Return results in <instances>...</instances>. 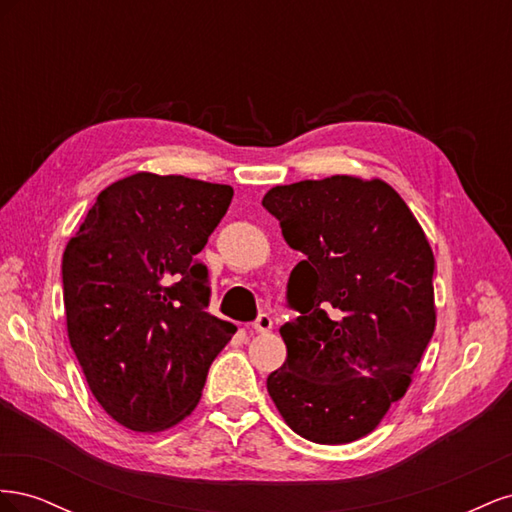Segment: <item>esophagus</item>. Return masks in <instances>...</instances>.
Masks as SVG:
<instances>
[{
  "instance_id": "34e87169",
  "label": "esophagus",
  "mask_w": 512,
  "mask_h": 512,
  "mask_svg": "<svg viewBox=\"0 0 512 512\" xmlns=\"http://www.w3.org/2000/svg\"><path fill=\"white\" fill-rule=\"evenodd\" d=\"M252 329H254L256 333H269V331L273 329V320H271V316H267V314H260V316L256 318V322L252 324Z\"/></svg>"
}]
</instances>
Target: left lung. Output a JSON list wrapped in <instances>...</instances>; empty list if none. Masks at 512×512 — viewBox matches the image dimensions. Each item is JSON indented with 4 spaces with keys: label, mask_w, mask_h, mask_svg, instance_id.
Segmentation results:
<instances>
[{
    "label": "left lung",
    "mask_w": 512,
    "mask_h": 512,
    "mask_svg": "<svg viewBox=\"0 0 512 512\" xmlns=\"http://www.w3.org/2000/svg\"><path fill=\"white\" fill-rule=\"evenodd\" d=\"M262 207L305 254L288 280L299 316L280 329L288 354L267 391L301 438L359 440L406 395L436 329L431 245L382 179L275 185Z\"/></svg>",
    "instance_id": "left-lung-1"
}]
</instances>
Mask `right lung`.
I'll return each mask as SVG.
<instances>
[{
    "mask_svg": "<svg viewBox=\"0 0 512 512\" xmlns=\"http://www.w3.org/2000/svg\"><path fill=\"white\" fill-rule=\"evenodd\" d=\"M230 200V185L136 173L98 194L66 245L70 346L123 427L156 433L190 416L237 331L205 312L211 290L196 260Z\"/></svg>",
    "mask_w": 512,
    "mask_h": 512,
    "instance_id": "add662e5",
    "label": "right lung"
}]
</instances>
